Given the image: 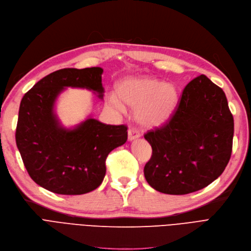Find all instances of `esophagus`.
<instances>
[{"label":"esophagus","instance_id":"1","mask_svg":"<svg viewBox=\"0 0 251 251\" xmlns=\"http://www.w3.org/2000/svg\"><path fill=\"white\" fill-rule=\"evenodd\" d=\"M139 137H140V134L138 133L137 129H134V128H129L128 129V132H127V140L129 142H132L134 140H137Z\"/></svg>","mask_w":251,"mask_h":251}]
</instances>
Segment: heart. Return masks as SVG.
Wrapping results in <instances>:
<instances>
[{"mask_svg": "<svg viewBox=\"0 0 251 251\" xmlns=\"http://www.w3.org/2000/svg\"><path fill=\"white\" fill-rule=\"evenodd\" d=\"M117 93L109 97V103L124 112L126 105L136 108L137 123L146 127L166 124L177 106V91L175 85L164 83L151 76H126L116 86Z\"/></svg>", "mask_w": 251, "mask_h": 251, "instance_id": "obj_1", "label": "heart"}]
</instances>
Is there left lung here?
Segmentation results:
<instances>
[{
	"label": "left lung",
	"mask_w": 251,
	"mask_h": 251,
	"mask_svg": "<svg viewBox=\"0 0 251 251\" xmlns=\"http://www.w3.org/2000/svg\"><path fill=\"white\" fill-rule=\"evenodd\" d=\"M144 138L152 149L144 176L154 190L184 195L209 186L231 154L234 118L226 93L204 75L195 77L169 123Z\"/></svg>",
	"instance_id": "obj_1"
}]
</instances>
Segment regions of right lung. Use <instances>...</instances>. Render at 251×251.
<instances>
[{
    "instance_id": "add662e5",
    "label": "right lung",
    "mask_w": 251,
    "mask_h": 251,
    "mask_svg": "<svg viewBox=\"0 0 251 251\" xmlns=\"http://www.w3.org/2000/svg\"><path fill=\"white\" fill-rule=\"evenodd\" d=\"M101 67L63 68L43 77L25 94L15 140L25 167L37 185L62 195L93 191L106 176V158L127 139L126 126L105 125L88 115L67 127L56 103L67 88L91 91L103 100Z\"/></svg>"
}]
</instances>
